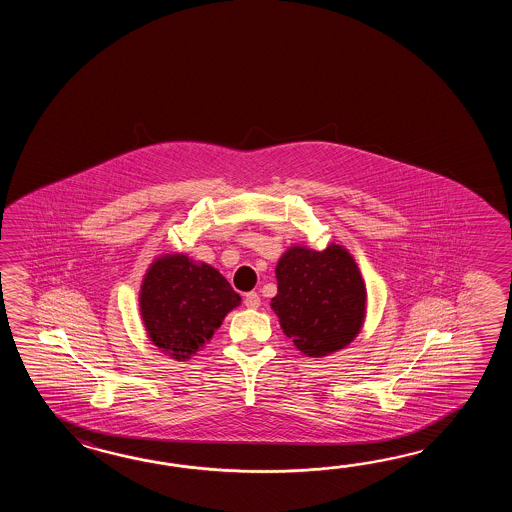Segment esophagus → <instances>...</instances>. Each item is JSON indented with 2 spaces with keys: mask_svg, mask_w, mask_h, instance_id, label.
I'll list each match as a JSON object with an SVG mask.
<instances>
[{
  "mask_svg": "<svg viewBox=\"0 0 512 512\" xmlns=\"http://www.w3.org/2000/svg\"><path fill=\"white\" fill-rule=\"evenodd\" d=\"M261 300L258 293H247L245 294V305L249 307V309H258L260 307Z\"/></svg>",
  "mask_w": 512,
  "mask_h": 512,
  "instance_id": "esophagus-1",
  "label": "esophagus"
}]
</instances>
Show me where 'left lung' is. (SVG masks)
Returning a JSON list of instances; mask_svg holds the SVG:
<instances>
[{
  "label": "left lung",
  "mask_w": 512,
  "mask_h": 512,
  "mask_svg": "<svg viewBox=\"0 0 512 512\" xmlns=\"http://www.w3.org/2000/svg\"><path fill=\"white\" fill-rule=\"evenodd\" d=\"M274 272L272 311L296 349L322 359L348 348L364 326L368 305L366 283L348 249L337 243L324 251L291 245Z\"/></svg>",
  "instance_id": "8db88e82"
}]
</instances>
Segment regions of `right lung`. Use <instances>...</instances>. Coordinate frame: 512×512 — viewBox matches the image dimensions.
<instances>
[{
	"label": "right lung",
	"instance_id": "right-lung-1",
	"mask_svg": "<svg viewBox=\"0 0 512 512\" xmlns=\"http://www.w3.org/2000/svg\"><path fill=\"white\" fill-rule=\"evenodd\" d=\"M240 304V294L218 269L181 252L155 258L139 291V311L150 342L179 362L205 348L223 318Z\"/></svg>",
	"mask_w": 512,
	"mask_h": 512
}]
</instances>
